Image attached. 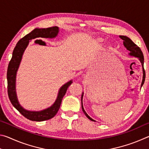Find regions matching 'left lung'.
Returning <instances> with one entry per match:
<instances>
[{
    "mask_svg": "<svg viewBox=\"0 0 149 149\" xmlns=\"http://www.w3.org/2000/svg\"><path fill=\"white\" fill-rule=\"evenodd\" d=\"M120 37L122 39L123 41V45L124 47L127 49L129 51H130V54L131 56L137 57L139 58V60H140V62L142 64L143 66V81H142V84H141V87L143 86V84L145 82V71L144 69V66H143V64H144V56H143V54L142 51L139 47L137 45H135L134 42H133L132 40H131L129 37H126V36H123V35H120ZM82 98H83V94L81 96V103H82ZM81 108H82V110L84 112V114L86 116L87 118H89L90 120L91 121H94V120H93L91 118L88 116V114L85 112L84 107H83V104H81Z\"/></svg>",
    "mask_w": 149,
    "mask_h": 149,
    "instance_id": "1",
    "label": "left lung"
}]
</instances>
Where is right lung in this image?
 I'll use <instances>...</instances> for the list:
<instances>
[{"mask_svg": "<svg viewBox=\"0 0 149 149\" xmlns=\"http://www.w3.org/2000/svg\"><path fill=\"white\" fill-rule=\"evenodd\" d=\"M58 27L56 26L48 27L43 29H35L34 30L26 35L17 42L16 46L15 47L12 57L9 62L8 70H7V81H8V95L9 99L12 104L27 119L36 122L47 120L53 118L58 111L60 104H61L63 97L65 95L68 88L71 85L73 81H70L67 84H64L60 88L58 97L56 101L50 108L47 109L40 111V112H33L24 109L19 104L17 99L16 93V75L17 70L18 69L19 63L21 62L22 55L25 49L29 42V40L35 39L37 37L42 38H53L58 35Z\"/></svg>", "mask_w": 149, "mask_h": 149, "instance_id": "right-lung-1", "label": "right lung"}]
</instances>
